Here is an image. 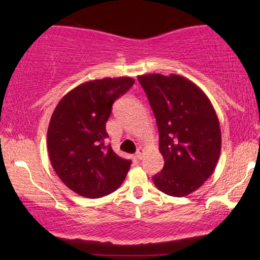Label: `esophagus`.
I'll list each match as a JSON object with an SVG mask.
<instances>
[{"instance_id":"obj_1","label":"esophagus","mask_w":260,"mask_h":260,"mask_svg":"<svg viewBox=\"0 0 260 260\" xmlns=\"http://www.w3.org/2000/svg\"><path fill=\"white\" fill-rule=\"evenodd\" d=\"M144 153H145V150L143 148H138V150H137V153H136V157L138 160H142L143 159V156H144Z\"/></svg>"}]
</instances>
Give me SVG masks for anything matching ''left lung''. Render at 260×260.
<instances>
[{
    "label": "left lung",
    "instance_id": "8db88e82",
    "mask_svg": "<svg viewBox=\"0 0 260 260\" xmlns=\"http://www.w3.org/2000/svg\"><path fill=\"white\" fill-rule=\"evenodd\" d=\"M159 129L162 171L153 177L161 192L184 197L213 175L221 151L219 118L205 92L177 74L138 76Z\"/></svg>",
    "mask_w": 260,
    "mask_h": 260
}]
</instances>
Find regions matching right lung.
<instances>
[{
  "instance_id": "add662e5",
  "label": "right lung",
  "mask_w": 260,
  "mask_h": 260,
  "mask_svg": "<svg viewBox=\"0 0 260 260\" xmlns=\"http://www.w3.org/2000/svg\"><path fill=\"white\" fill-rule=\"evenodd\" d=\"M134 84L129 77L85 82L59 100L47 129V150L56 174L85 198H101L121 186L131 161L111 145L106 122L112 104Z\"/></svg>"
}]
</instances>
